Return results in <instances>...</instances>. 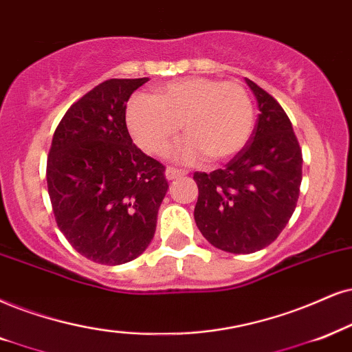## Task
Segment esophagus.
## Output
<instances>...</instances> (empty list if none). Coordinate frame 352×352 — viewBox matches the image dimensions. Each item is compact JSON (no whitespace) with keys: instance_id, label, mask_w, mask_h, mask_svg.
Masks as SVG:
<instances>
[{"instance_id":"1","label":"esophagus","mask_w":352,"mask_h":352,"mask_svg":"<svg viewBox=\"0 0 352 352\" xmlns=\"http://www.w3.org/2000/svg\"><path fill=\"white\" fill-rule=\"evenodd\" d=\"M185 170H179V168H175V167H167L166 168V179L167 180H175V179H179V177H182V175H185Z\"/></svg>"}]
</instances>
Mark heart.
Segmentation results:
<instances>
[{
	"label": "heart",
	"mask_w": 352,
	"mask_h": 352,
	"mask_svg": "<svg viewBox=\"0 0 352 352\" xmlns=\"http://www.w3.org/2000/svg\"><path fill=\"white\" fill-rule=\"evenodd\" d=\"M124 118L135 143L146 153H162L184 123L188 138L172 149V157L197 162L206 154L209 161L221 162L245 148L255 112L240 84L193 76L164 84L154 96H131Z\"/></svg>",
	"instance_id": "1"
}]
</instances>
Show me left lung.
Returning <instances> with one entry per match:
<instances>
[{
    "label": "left lung",
    "instance_id": "left-lung-1",
    "mask_svg": "<svg viewBox=\"0 0 352 352\" xmlns=\"http://www.w3.org/2000/svg\"><path fill=\"white\" fill-rule=\"evenodd\" d=\"M258 120L245 148L224 168L195 172V222L211 245L253 253L278 239L294 212L302 182V149L291 120L273 96L245 78Z\"/></svg>",
    "mask_w": 352,
    "mask_h": 352
}]
</instances>
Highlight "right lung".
Here are the masks:
<instances>
[{"label": "right lung", "instance_id": "obj_1", "mask_svg": "<svg viewBox=\"0 0 352 352\" xmlns=\"http://www.w3.org/2000/svg\"><path fill=\"white\" fill-rule=\"evenodd\" d=\"M140 79H109L69 107L47 159L56 224L76 252L100 265L143 253L168 184L166 167L133 144L126 102Z\"/></svg>", "mask_w": 352, "mask_h": 352}]
</instances>
